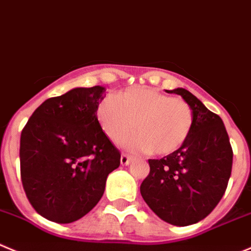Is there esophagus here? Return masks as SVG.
I'll list each match as a JSON object with an SVG mask.
<instances>
[{"mask_svg":"<svg viewBox=\"0 0 251 251\" xmlns=\"http://www.w3.org/2000/svg\"><path fill=\"white\" fill-rule=\"evenodd\" d=\"M131 161H132V157H131V156H128V154H126V153L121 154L120 162L123 166H128L131 163Z\"/></svg>","mask_w":251,"mask_h":251,"instance_id":"esophagus-1","label":"esophagus"}]
</instances>
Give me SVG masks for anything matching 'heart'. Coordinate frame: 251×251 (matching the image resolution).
<instances>
[{
    "instance_id": "b5f03b06",
    "label": "heart",
    "mask_w": 251,
    "mask_h": 251,
    "mask_svg": "<svg viewBox=\"0 0 251 251\" xmlns=\"http://www.w3.org/2000/svg\"><path fill=\"white\" fill-rule=\"evenodd\" d=\"M97 119L102 132L116 145L123 144L136 126L139 135L126 141V146L157 156L178 150L194 125L188 102L149 88H131L118 98H104L98 105Z\"/></svg>"
}]
</instances>
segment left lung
<instances>
[{"label":"left lung","instance_id":"obj_1","mask_svg":"<svg viewBox=\"0 0 251 251\" xmlns=\"http://www.w3.org/2000/svg\"><path fill=\"white\" fill-rule=\"evenodd\" d=\"M191 105L194 125L187 141L161 160H149L140 192L152 212L177 226L204 219L226 193L233 150L223 120L183 88L166 90Z\"/></svg>","mask_w":251,"mask_h":251}]
</instances>
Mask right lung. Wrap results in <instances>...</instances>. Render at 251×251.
Masks as SVG:
<instances>
[{
  "label": "right lung",
  "instance_id": "right-lung-1",
  "mask_svg": "<svg viewBox=\"0 0 251 251\" xmlns=\"http://www.w3.org/2000/svg\"><path fill=\"white\" fill-rule=\"evenodd\" d=\"M104 86L74 88L42 102L21 133V178L38 214L75 222L101 200L121 154L102 132L97 109Z\"/></svg>",
  "mask_w": 251,
  "mask_h": 251
}]
</instances>
